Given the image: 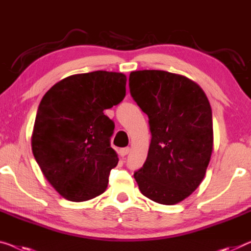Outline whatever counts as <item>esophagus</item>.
I'll list each match as a JSON object with an SVG mask.
<instances>
[{"mask_svg":"<svg viewBox=\"0 0 251 251\" xmlns=\"http://www.w3.org/2000/svg\"><path fill=\"white\" fill-rule=\"evenodd\" d=\"M129 152H130V149H129V148L121 149V150H119V155H121V156H125V155L128 154Z\"/></svg>","mask_w":251,"mask_h":251,"instance_id":"1","label":"esophagus"}]
</instances>
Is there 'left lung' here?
Masks as SVG:
<instances>
[{"mask_svg": "<svg viewBox=\"0 0 251 251\" xmlns=\"http://www.w3.org/2000/svg\"><path fill=\"white\" fill-rule=\"evenodd\" d=\"M129 91L148 115L152 135L148 158L134 178L150 200L177 204L206 174L213 151L211 104L197 83L166 71L130 72Z\"/></svg>", "mask_w": 251, "mask_h": 251, "instance_id": "8db88e82", "label": "left lung"}]
</instances>
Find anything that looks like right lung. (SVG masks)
Listing matches in <instances>:
<instances>
[{
	"label": "right lung",
	"instance_id": "1",
	"mask_svg": "<svg viewBox=\"0 0 251 251\" xmlns=\"http://www.w3.org/2000/svg\"><path fill=\"white\" fill-rule=\"evenodd\" d=\"M126 75L95 71L63 78L37 110L31 148L45 178L66 200L101 195L118 156L110 147L115 124L103 114L125 98Z\"/></svg>",
	"mask_w": 251,
	"mask_h": 251
}]
</instances>
